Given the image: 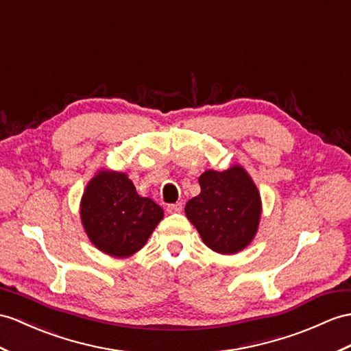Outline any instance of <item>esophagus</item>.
I'll return each mask as SVG.
<instances>
[{"instance_id":"obj_1","label":"esophagus","mask_w":351,"mask_h":351,"mask_svg":"<svg viewBox=\"0 0 351 351\" xmlns=\"http://www.w3.org/2000/svg\"><path fill=\"white\" fill-rule=\"evenodd\" d=\"M183 210V204L182 202H176V204H169L167 207L168 213H182Z\"/></svg>"}]
</instances>
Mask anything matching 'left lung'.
I'll use <instances>...</instances> for the list:
<instances>
[{"instance_id":"obj_1","label":"left lung","mask_w":351,"mask_h":351,"mask_svg":"<svg viewBox=\"0 0 351 351\" xmlns=\"http://www.w3.org/2000/svg\"><path fill=\"white\" fill-rule=\"evenodd\" d=\"M201 193L186 204V216L205 245L221 254L243 250L258 230L261 196L241 167L205 171Z\"/></svg>"}]
</instances>
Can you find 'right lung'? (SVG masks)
Listing matches in <instances>:
<instances>
[{
  "label": "right lung",
  "instance_id": "obj_1",
  "mask_svg": "<svg viewBox=\"0 0 351 351\" xmlns=\"http://www.w3.org/2000/svg\"><path fill=\"white\" fill-rule=\"evenodd\" d=\"M80 211L90 241L114 258L138 252L164 217V210L136 193L126 174L110 171H101L92 178Z\"/></svg>",
  "mask_w": 351,
  "mask_h": 351
}]
</instances>
